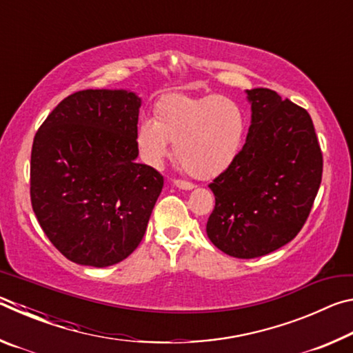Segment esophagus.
Segmentation results:
<instances>
[{
	"label": "esophagus",
	"instance_id": "esophagus-1",
	"mask_svg": "<svg viewBox=\"0 0 353 353\" xmlns=\"http://www.w3.org/2000/svg\"><path fill=\"white\" fill-rule=\"evenodd\" d=\"M172 183H174L176 187H177V188H181V190H193V188H194V185H193V183L185 182V181H181V179H174V181H172Z\"/></svg>",
	"mask_w": 353,
	"mask_h": 353
}]
</instances>
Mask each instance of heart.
I'll list each match as a JSON object with an SVG mask.
<instances>
[{"instance_id": "1", "label": "heart", "mask_w": 353, "mask_h": 353, "mask_svg": "<svg viewBox=\"0 0 353 353\" xmlns=\"http://www.w3.org/2000/svg\"><path fill=\"white\" fill-rule=\"evenodd\" d=\"M155 117L143 118L135 141L141 159L162 165L174 143L179 165L201 181L213 179L229 168L241 151L248 119L236 101L204 94H165L155 104Z\"/></svg>"}]
</instances>
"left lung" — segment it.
<instances>
[{
    "mask_svg": "<svg viewBox=\"0 0 353 353\" xmlns=\"http://www.w3.org/2000/svg\"><path fill=\"white\" fill-rule=\"evenodd\" d=\"M252 107L246 143L208 185L214 208L207 235L219 250L255 259L277 250L305 224L322 179L312 117L270 88L246 90Z\"/></svg>",
    "mask_w": 353,
    "mask_h": 353,
    "instance_id": "8db88e82",
    "label": "left lung"
}]
</instances>
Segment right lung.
<instances>
[{
	"mask_svg": "<svg viewBox=\"0 0 353 353\" xmlns=\"http://www.w3.org/2000/svg\"><path fill=\"white\" fill-rule=\"evenodd\" d=\"M140 98L81 90L34 137L31 204L45 235L77 265L105 268L139 248L163 176L137 163Z\"/></svg>",
	"mask_w": 353,
	"mask_h": 353,
	"instance_id": "1",
	"label": "right lung"
}]
</instances>
